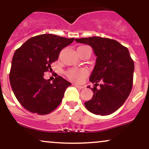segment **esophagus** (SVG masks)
<instances>
[{"mask_svg": "<svg viewBox=\"0 0 149 149\" xmlns=\"http://www.w3.org/2000/svg\"><path fill=\"white\" fill-rule=\"evenodd\" d=\"M73 85H74L75 87H76V88H78L79 89H83V88H84V86H81V85H79L78 84H73Z\"/></svg>", "mask_w": 149, "mask_h": 149, "instance_id": "esophagus-1", "label": "esophagus"}]
</instances>
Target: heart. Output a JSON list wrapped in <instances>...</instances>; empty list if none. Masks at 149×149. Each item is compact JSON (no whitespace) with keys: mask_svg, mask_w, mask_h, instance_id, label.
Returning a JSON list of instances; mask_svg holds the SVG:
<instances>
[{"mask_svg":"<svg viewBox=\"0 0 149 149\" xmlns=\"http://www.w3.org/2000/svg\"><path fill=\"white\" fill-rule=\"evenodd\" d=\"M88 73V71L85 69H71L67 71L66 76L72 81L80 83V82L83 81V78L87 76Z\"/></svg>","mask_w":149,"mask_h":149,"instance_id":"1","label":"heart"}]
</instances>
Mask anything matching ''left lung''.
Masks as SVG:
<instances>
[{
    "instance_id": "8db88e82",
    "label": "left lung",
    "mask_w": 149,
    "mask_h": 149,
    "mask_svg": "<svg viewBox=\"0 0 149 149\" xmlns=\"http://www.w3.org/2000/svg\"><path fill=\"white\" fill-rule=\"evenodd\" d=\"M75 40L90 45L97 57L90 77V81L96 87L91 89L93 97L85 102V107L95 115L113 113L124 104L132 88L134 64L129 50L116 40L105 38L93 36ZM100 81L102 84L98 90L97 83Z\"/></svg>"
}]
</instances>
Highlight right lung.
Listing matches in <instances>:
<instances>
[{"label":"right lung","mask_w":149,"mask_h":149,"mask_svg":"<svg viewBox=\"0 0 149 149\" xmlns=\"http://www.w3.org/2000/svg\"><path fill=\"white\" fill-rule=\"evenodd\" d=\"M74 38L53 34L31 38L15 51L12 60L10 82L17 100L26 110L38 115L49 113L61 103L65 90L71 85L62 77L52 83L44 78L60 51Z\"/></svg>","instance_id":"obj_1"}]
</instances>
